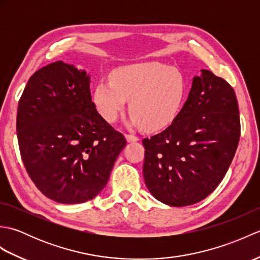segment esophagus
Segmentation results:
<instances>
[{
	"label": "esophagus",
	"instance_id": "obj_1",
	"mask_svg": "<svg viewBox=\"0 0 260 260\" xmlns=\"http://www.w3.org/2000/svg\"><path fill=\"white\" fill-rule=\"evenodd\" d=\"M125 137H126L127 142H137V141L140 140L139 137H137L136 135H132V134H126Z\"/></svg>",
	"mask_w": 260,
	"mask_h": 260
}]
</instances>
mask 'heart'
Returning <instances> with one entry per match:
<instances>
[{
  "label": "heart",
  "instance_id": "heart-1",
  "mask_svg": "<svg viewBox=\"0 0 260 260\" xmlns=\"http://www.w3.org/2000/svg\"><path fill=\"white\" fill-rule=\"evenodd\" d=\"M186 79L182 71L158 62H141L118 67L110 80H101L92 99L98 113L114 123L129 99V125L158 131L178 117L186 96Z\"/></svg>",
  "mask_w": 260,
  "mask_h": 260
}]
</instances>
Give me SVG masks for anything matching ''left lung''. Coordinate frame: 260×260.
<instances>
[{"mask_svg": "<svg viewBox=\"0 0 260 260\" xmlns=\"http://www.w3.org/2000/svg\"><path fill=\"white\" fill-rule=\"evenodd\" d=\"M194 77L178 117L143 140V175L152 196L171 207L200 202L224 178L239 143L234 88L209 70Z\"/></svg>", "mask_w": 260, "mask_h": 260, "instance_id": "obj_1", "label": "left lung"}]
</instances>
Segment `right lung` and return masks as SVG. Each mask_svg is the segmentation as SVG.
<instances>
[{"mask_svg": "<svg viewBox=\"0 0 260 260\" xmlns=\"http://www.w3.org/2000/svg\"><path fill=\"white\" fill-rule=\"evenodd\" d=\"M90 77L56 61L36 71L19 101L16 132L22 161L47 198L89 201L107 184L124 135L91 102Z\"/></svg>", "mask_w": 260, "mask_h": 260, "instance_id": "1", "label": "right lung"}]
</instances>
